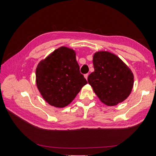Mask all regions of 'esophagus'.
<instances>
[{
	"mask_svg": "<svg viewBox=\"0 0 156 156\" xmlns=\"http://www.w3.org/2000/svg\"><path fill=\"white\" fill-rule=\"evenodd\" d=\"M88 74H84V78H85L86 79H87V80L88 79Z\"/></svg>",
	"mask_w": 156,
	"mask_h": 156,
	"instance_id": "34e87169",
	"label": "esophagus"
}]
</instances>
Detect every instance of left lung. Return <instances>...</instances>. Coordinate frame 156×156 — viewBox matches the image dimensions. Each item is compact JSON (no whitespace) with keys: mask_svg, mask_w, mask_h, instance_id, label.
<instances>
[{"mask_svg":"<svg viewBox=\"0 0 156 156\" xmlns=\"http://www.w3.org/2000/svg\"><path fill=\"white\" fill-rule=\"evenodd\" d=\"M94 71L88 82L100 101L107 106L124 101L131 94L134 76L131 69L111 52L101 51L93 56Z\"/></svg>","mask_w":156,"mask_h":156,"instance_id":"left-lung-1","label":"left lung"}]
</instances>
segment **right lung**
<instances>
[{
    "label": "right lung",
    "mask_w": 156,
    "mask_h": 156,
    "mask_svg": "<svg viewBox=\"0 0 156 156\" xmlns=\"http://www.w3.org/2000/svg\"><path fill=\"white\" fill-rule=\"evenodd\" d=\"M35 75L36 84L42 97L58 108L68 106L87 84L80 72L76 52L64 46L39 63Z\"/></svg>",
    "instance_id": "add662e5"
}]
</instances>
